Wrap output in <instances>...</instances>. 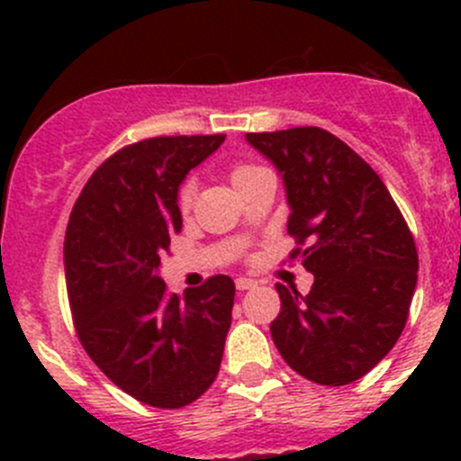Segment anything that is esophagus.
Wrapping results in <instances>:
<instances>
[{"label": "esophagus", "instance_id": "34e87169", "mask_svg": "<svg viewBox=\"0 0 461 461\" xmlns=\"http://www.w3.org/2000/svg\"><path fill=\"white\" fill-rule=\"evenodd\" d=\"M258 283L254 281V278H248V276H240L236 278V290L239 292H245V290H252V287H257Z\"/></svg>", "mask_w": 461, "mask_h": 461}]
</instances>
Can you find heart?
I'll return each mask as SVG.
<instances>
[{"label": "heart", "instance_id": "heart-1", "mask_svg": "<svg viewBox=\"0 0 461 461\" xmlns=\"http://www.w3.org/2000/svg\"><path fill=\"white\" fill-rule=\"evenodd\" d=\"M260 171H265L263 167H257V165H236L234 169H231V183H234V187H239V185H243L245 180L254 178V176L260 174ZM194 194H196V185H194V180H185V183L180 185V189H178V207H180V212H189V209H192Z\"/></svg>", "mask_w": 461, "mask_h": 461}]
</instances>
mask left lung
I'll list each match as a JSON object with an SVG mask.
<instances>
[{
	"instance_id": "obj_1",
	"label": "left lung",
	"mask_w": 461,
	"mask_h": 461,
	"mask_svg": "<svg viewBox=\"0 0 461 461\" xmlns=\"http://www.w3.org/2000/svg\"><path fill=\"white\" fill-rule=\"evenodd\" d=\"M283 176L296 243L312 290L278 283L274 346L294 373L346 385L375 368L397 343L417 285L415 239L384 180L357 151L319 127L248 133Z\"/></svg>"
}]
</instances>
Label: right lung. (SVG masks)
Listing matches in <instances>:
<instances>
[{"label": "right lung", "instance_id": "add662e5", "mask_svg": "<svg viewBox=\"0 0 461 461\" xmlns=\"http://www.w3.org/2000/svg\"><path fill=\"white\" fill-rule=\"evenodd\" d=\"M225 136H160L106 158L76 201L64 274L77 337L120 390L183 408L213 384L234 308V281L207 278L180 299L158 276L183 227L178 189Z\"/></svg>", "mask_w": 461, "mask_h": 461}]
</instances>
